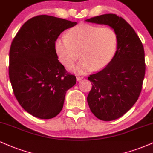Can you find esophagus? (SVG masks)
I'll return each instance as SVG.
<instances>
[{"mask_svg": "<svg viewBox=\"0 0 153 153\" xmlns=\"http://www.w3.org/2000/svg\"><path fill=\"white\" fill-rule=\"evenodd\" d=\"M76 78H77V80H78V81H79V80H81V79L83 78V77H82V76H77Z\"/></svg>", "mask_w": 153, "mask_h": 153, "instance_id": "esophagus-1", "label": "esophagus"}]
</instances>
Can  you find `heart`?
Masks as SVG:
<instances>
[{
  "instance_id": "obj_1",
  "label": "heart",
  "mask_w": 153,
  "mask_h": 153,
  "mask_svg": "<svg viewBox=\"0 0 153 153\" xmlns=\"http://www.w3.org/2000/svg\"><path fill=\"white\" fill-rule=\"evenodd\" d=\"M117 45L118 37L112 28L82 24L70 29L67 37L57 39L55 50L66 67L73 65L80 54L82 59L71 69L82 74L104 68L114 56Z\"/></svg>"
}]
</instances>
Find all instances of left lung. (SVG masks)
Masks as SVG:
<instances>
[{
	"label": "left lung",
	"instance_id": "1",
	"mask_svg": "<svg viewBox=\"0 0 153 153\" xmlns=\"http://www.w3.org/2000/svg\"><path fill=\"white\" fill-rule=\"evenodd\" d=\"M85 21L108 25L118 37L117 50L111 62L88 78L92 82L87 97L91 112L101 120H114L134 106L141 93L145 75L143 43L133 28L116 14Z\"/></svg>",
	"mask_w": 153,
	"mask_h": 153
}]
</instances>
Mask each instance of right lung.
Instances as JSON below:
<instances>
[{
	"mask_svg": "<svg viewBox=\"0 0 153 153\" xmlns=\"http://www.w3.org/2000/svg\"><path fill=\"white\" fill-rule=\"evenodd\" d=\"M73 22L47 15L23 24L12 41L8 74L13 94L26 111L39 119L56 117L62 109L66 91L76 83L57 59L55 41Z\"/></svg>",
	"mask_w": 153,
	"mask_h": 153,
	"instance_id": "right-lung-1",
	"label": "right lung"
}]
</instances>
